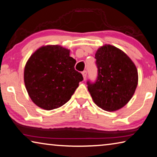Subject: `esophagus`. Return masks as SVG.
Listing matches in <instances>:
<instances>
[{
  "mask_svg": "<svg viewBox=\"0 0 157 157\" xmlns=\"http://www.w3.org/2000/svg\"><path fill=\"white\" fill-rule=\"evenodd\" d=\"M82 75H83L84 79L85 80V79L86 78V76H87V72H86V71H84L82 72Z\"/></svg>",
  "mask_w": 157,
  "mask_h": 157,
  "instance_id": "obj_1",
  "label": "esophagus"
}]
</instances>
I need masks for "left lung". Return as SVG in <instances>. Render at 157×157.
I'll list each match as a JSON object with an SVG mask.
<instances>
[{"mask_svg":"<svg viewBox=\"0 0 157 157\" xmlns=\"http://www.w3.org/2000/svg\"><path fill=\"white\" fill-rule=\"evenodd\" d=\"M98 75L94 82L87 81L93 101L105 111H115L132 98L138 81V71L131 59L120 49L105 44L95 54Z\"/></svg>","mask_w":157,"mask_h":157,"instance_id":"1","label":"left lung"}]
</instances>
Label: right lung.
<instances>
[{
    "instance_id": "right-lung-1",
    "label": "right lung",
    "mask_w": 157,
    "mask_h": 157,
    "mask_svg": "<svg viewBox=\"0 0 157 157\" xmlns=\"http://www.w3.org/2000/svg\"><path fill=\"white\" fill-rule=\"evenodd\" d=\"M70 51L59 45L42 47L32 54L24 68V83L36 105L46 110L67 103L83 80L75 70Z\"/></svg>"
}]
</instances>
